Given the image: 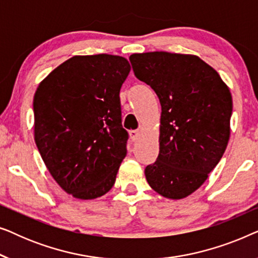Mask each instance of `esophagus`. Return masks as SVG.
Returning <instances> with one entry per match:
<instances>
[{
  "label": "esophagus",
  "mask_w": 258,
  "mask_h": 258,
  "mask_svg": "<svg viewBox=\"0 0 258 258\" xmlns=\"http://www.w3.org/2000/svg\"><path fill=\"white\" fill-rule=\"evenodd\" d=\"M129 135H130V139H132L133 142H136L140 137V133L137 132V130H132V132L129 133Z\"/></svg>",
  "instance_id": "34e87169"
}]
</instances>
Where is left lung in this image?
<instances>
[{
	"label": "left lung",
	"instance_id": "left-lung-1",
	"mask_svg": "<svg viewBox=\"0 0 258 258\" xmlns=\"http://www.w3.org/2000/svg\"><path fill=\"white\" fill-rule=\"evenodd\" d=\"M135 76L160 100V153L144 174L163 197L181 200L206 182L230 136L232 98L214 68L194 55L133 54Z\"/></svg>",
	"mask_w": 258,
	"mask_h": 258
}]
</instances>
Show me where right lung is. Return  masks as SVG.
<instances>
[{"instance_id": "1", "label": "right lung", "mask_w": 258, "mask_h": 258, "mask_svg": "<svg viewBox=\"0 0 258 258\" xmlns=\"http://www.w3.org/2000/svg\"><path fill=\"white\" fill-rule=\"evenodd\" d=\"M129 72L121 56H74L38 84L35 143L55 181L76 199H97L114 185L129 137L119 102Z\"/></svg>"}]
</instances>
